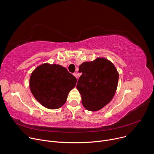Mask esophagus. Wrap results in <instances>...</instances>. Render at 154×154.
<instances>
[{
    "label": "esophagus",
    "instance_id": "34e87169",
    "mask_svg": "<svg viewBox=\"0 0 154 154\" xmlns=\"http://www.w3.org/2000/svg\"><path fill=\"white\" fill-rule=\"evenodd\" d=\"M73 75H74V76H75V77L77 79V73H75H75H74V74H73Z\"/></svg>",
    "mask_w": 154,
    "mask_h": 154
}]
</instances>
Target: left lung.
Wrapping results in <instances>:
<instances>
[{
    "mask_svg": "<svg viewBox=\"0 0 154 154\" xmlns=\"http://www.w3.org/2000/svg\"><path fill=\"white\" fill-rule=\"evenodd\" d=\"M82 72L77 89L83 106L89 111H98L112 100L116 93L119 74L114 64L104 58L84 62L79 66Z\"/></svg>",
    "mask_w": 154,
    "mask_h": 154,
    "instance_id": "8db88e82",
    "label": "left lung"
}]
</instances>
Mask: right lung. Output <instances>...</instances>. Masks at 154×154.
<instances>
[{
  "label": "right lung",
  "mask_w": 154,
  "mask_h": 154,
  "mask_svg": "<svg viewBox=\"0 0 154 154\" xmlns=\"http://www.w3.org/2000/svg\"><path fill=\"white\" fill-rule=\"evenodd\" d=\"M77 79L59 64H42L32 73L30 88L35 98L44 106L57 109L66 101Z\"/></svg>",
  "instance_id": "right-lung-1"
}]
</instances>
